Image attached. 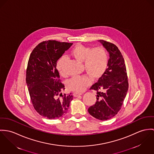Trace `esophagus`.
<instances>
[{
	"label": "esophagus",
	"mask_w": 154,
	"mask_h": 154,
	"mask_svg": "<svg viewBox=\"0 0 154 154\" xmlns=\"http://www.w3.org/2000/svg\"><path fill=\"white\" fill-rule=\"evenodd\" d=\"M81 95H82V93H73V96L74 97H79V96H80Z\"/></svg>",
	"instance_id": "34e87169"
}]
</instances>
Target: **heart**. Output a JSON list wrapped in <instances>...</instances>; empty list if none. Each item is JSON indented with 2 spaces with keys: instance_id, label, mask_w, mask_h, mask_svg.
Here are the masks:
<instances>
[{
  "instance_id": "1",
  "label": "heart",
  "mask_w": 154,
  "mask_h": 154,
  "mask_svg": "<svg viewBox=\"0 0 154 154\" xmlns=\"http://www.w3.org/2000/svg\"><path fill=\"white\" fill-rule=\"evenodd\" d=\"M70 54L75 59L83 62L84 69L93 80L102 77L107 67L108 54L103 47L92 49L88 46L77 44L71 50ZM66 61V58L62 57L57 63V69L62 75H66L64 69ZM89 77L86 75L73 77L68 81L67 87L75 92L82 93L91 83Z\"/></svg>"
}]
</instances>
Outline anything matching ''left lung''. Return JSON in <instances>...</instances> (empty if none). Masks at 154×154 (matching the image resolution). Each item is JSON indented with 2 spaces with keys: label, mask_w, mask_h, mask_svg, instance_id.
Returning <instances> with one entry per match:
<instances>
[{
  "label": "left lung",
  "mask_w": 154,
  "mask_h": 154,
  "mask_svg": "<svg viewBox=\"0 0 154 154\" xmlns=\"http://www.w3.org/2000/svg\"><path fill=\"white\" fill-rule=\"evenodd\" d=\"M100 42L109 52L110 58L103 75L90 88L97 91V100L88 109V112L97 119L106 120L119 112L129 84L125 60L119 48L110 42Z\"/></svg>",
  "instance_id": "8db88e82"
}]
</instances>
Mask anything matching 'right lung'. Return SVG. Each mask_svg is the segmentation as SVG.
<instances>
[{
	"label": "right lung",
	"mask_w": 154,
	"mask_h": 154,
	"mask_svg": "<svg viewBox=\"0 0 154 154\" xmlns=\"http://www.w3.org/2000/svg\"><path fill=\"white\" fill-rule=\"evenodd\" d=\"M72 43L48 40L39 43L31 52L26 71V82L35 110L42 116L56 119L65 115L70 94H63L65 89L58 69V60Z\"/></svg>",
	"instance_id": "add662e5"
}]
</instances>
